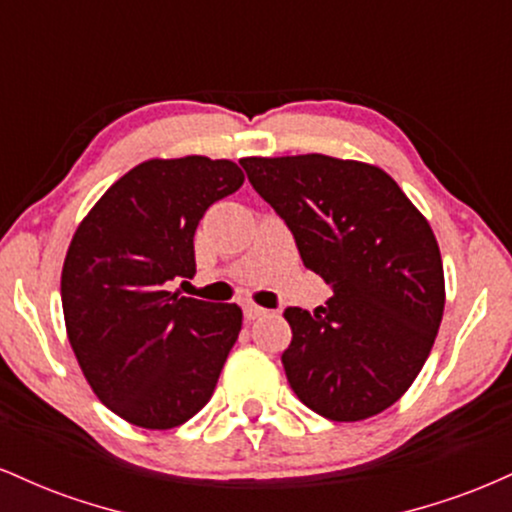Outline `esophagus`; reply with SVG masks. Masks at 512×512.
Masks as SVG:
<instances>
[{
    "instance_id": "34e87169",
    "label": "esophagus",
    "mask_w": 512,
    "mask_h": 512,
    "mask_svg": "<svg viewBox=\"0 0 512 512\" xmlns=\"http://www.w3.org/2000/svg\"><path fill=\"white\" fill-rule=\"evenodd\" d=\"M243 313H245V320H257V317L267 315V310L260 308V305H255V303H245Z\"/></svg>"
}]
</instances>
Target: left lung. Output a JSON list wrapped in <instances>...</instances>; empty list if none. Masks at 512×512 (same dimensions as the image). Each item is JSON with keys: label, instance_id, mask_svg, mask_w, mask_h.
Masks as SVG:
<instances>
[{"label": "left lung", "instance_id": "obj_1", "mask_svg": "<svg viewBox=\"0 0 512 512\" xmlns=\"http://www.w3.org/2000/svg\"><path fill=\"white\" fill-rule=\"evenodd\" d=\"M240 166L334 293L315 315L284 310L291 390L330 421L392 407L424 368L443 320V260L428 221L368 163L305 154Z\"/></svg>", "mask_w": 512, "mask_h": 512}]
</instances>
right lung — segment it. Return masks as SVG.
Returning a JSON list of instances; mask_svg holds the SVG:
<instances>
[{"mask_svg": "<svg viewBox=\"0 0 512 512\" xmlns=\"http://www.w3.org/2000/svg\"><path fill=\"white\" fill-rule=\"evenodd\" d=\"M245 175L207 156L139 163L76 228L62 267V308L96 397L142 428H175L214 395L243 310L168 291L192 279L204 211Z\"/></svg>", "mask_w": 512, "mask_h": 512, "instance_id": "obj_1", "label": "right lung"}]
</instances>
